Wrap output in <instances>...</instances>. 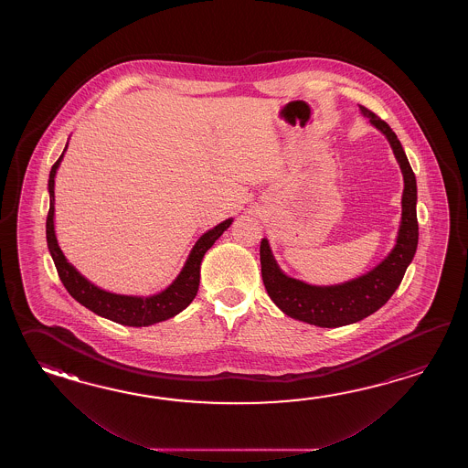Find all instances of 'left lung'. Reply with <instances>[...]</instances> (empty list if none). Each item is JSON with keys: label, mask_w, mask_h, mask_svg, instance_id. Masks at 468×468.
<instances>
[{"label": "left lung", "mask_w": 468, "mask_h": 468, "mask_svg": "<svg viewBox=\"0 0 468 468\" xmlns=\"http://www.w3.org/2000/svg\"><path fill=\"white\" fill-rule=\"evenodd\" d=\"M363 117L379 130L389 142L401 176V220L395 246L388 256L375 268L339 284L318 286L301 279L291 278L279 268L268 239L261 240V272L269 298L289 318L298 319L319 328H339L358 323L387 304L397 291L407 268L415 258L418 246L417 179L401 147L397 133L388 123L377 117L371 110L359 105Z\"/></svg>", "instance_id": "obj_1"}]
</instances>
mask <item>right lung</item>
Listing matches in <instances>:
<instances>
[{
    "label": "right lung",
    "mask_w": 468,
    "mask_h": 468,
    "mask_svg": "<svg viewBox=\"0 0 468 468\" xmlns=\"http://www.w3.org/2000/svg\"><path fill=\"white\" fill-rule=\"evenodd\" d=\"M67 149H69V142L61 152L60 159L55 162V165L50 170V179H48L50 210L47 218V244L63 286L70 292L71 298L79 301L81 306L93 311L101 318L110 319L123 326L142 328V326H150L160 321L174 318L176 314H179L180 311L187 308L196 298L199 289L202 259L214 246V242L224 234V230L229 229L234 219L229 218L222 220L216 228L206 230L197 239L194 248L190 249L189 256L180 269L177 278L160 292H155L152 296H133V294H117V292L105 291L99 288L97 284H93L80 272L79 269L69 262V259L65 258L63 250L58 246V239L55 232V177Z\"/></svg>",
    "instance_id": "add662e5"
}]
</instances>
